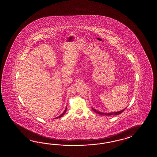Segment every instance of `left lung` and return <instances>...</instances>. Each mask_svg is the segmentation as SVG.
Returning a JSON list of instances; mask_svg holds the SVG:
<instances>
[{"mask_svg":"<svg viewBox=\"0 0 157 157\" xmlns=\"http://www.w3.org/2000/svg\"><path fill=\"white\" fill-rule=\"evenodd\" d=\"M126 108H125L123 110H120V111H118V112H110V113H103V112H101L100 111H98V110L95 109L93 108H92L93 110L96 112L98 114H100V115H102V116H111V115H118V114H120L122 113L124 110H125Z\"/></svg>","mask_w":157,"mask_h":157,"instance_id":"obj_1","label":"left lung"}]
</instances>
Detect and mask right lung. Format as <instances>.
I'll return each instance as SVG.
<instances>
[{
	"label": "right lung",
	"instance_id": "obj_1",
	"mask_svg": "<svg viewBox=\"0 0 157 157\" xmlns=\"http://www.w3.org/2000/svg\"><path fill=\"white\" fill-rule=\"evenodd\" d=\"M66 110H67V108H66V109H65V110H64V111L63 112V113H62L61 114H60V116H58V117H57V118H60V117H62V116H63L64 114H65V113H66Z\"/></svg>",
	"mask_w": 157,
	"mask_h": 157
}]
</instances>
